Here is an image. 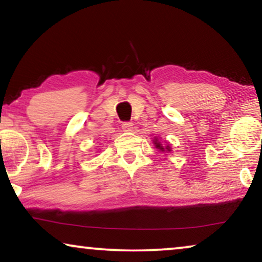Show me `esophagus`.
Returning <instances> with one entry per match:
<instances>
[{
	"label": "esophagus",
	"instance_id": "esophagus-1",
	"mask_svg": "<svg viewBox=\"0 0 262 262\" xmlns=\"http://www.w3.org/2000/svg\"><path fill=\"white\" fill-rule=\"evenodd\" d=\"M121 127H123V131H125V132L134 131V124L132 123H124L123 125H121Z\"/></svg>",
	"mask_w": 262,
	"mask_h": 262
}]
</instances>
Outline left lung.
Listing matches in <instances>:
<instances>
[{
  "label": "left lung",
  "instance_id": "8db88e82",
  "mask_svg": "<svg viewBox=\"0 0 262 262\" xmlns=\"http://www.w3.org/2000/svg\"><path fill=\"white\" fill-rule=\"evenodd\" d=\"M152 143H154V145H155V148L161 152H170L171 151V146L168 142H164V144H162L160 138L154 137Z\"/></svg>",
  "mask_w": 262,
  "mask_h": 262
}]
</instances>
